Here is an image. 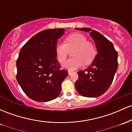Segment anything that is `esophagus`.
I'll return each instance as SVG.
<instances>
[{"mask_svg": "<svg viewBox=\"0 0 132 132\" xmlns=\"http://www.w3.org/2000/svg\"><path fill=\"white\" fill-rule=\"evenodd\" d=\"M72 73H73V72H72V71H68V75H71Z\"/></svg>", "mask_w": 132, "mask_h": 132, "instance_id": "34e87169", "label": "esophagus"}]
</instances>
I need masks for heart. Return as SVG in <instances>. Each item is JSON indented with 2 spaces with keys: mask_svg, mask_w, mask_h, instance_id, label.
Wrapping results in <instances>:
<instances>
[{
  "mask_svg": "<svg viewBox=\"0 0 132 132\" xmlns=\"http://www.w3.org/2000/svg\"><path fill=\"white\" fill-rule=\"evenodd\" d=\"M74 57L66 60L63 64V68L73 71L82 67L84 63L88 64L92 61L96 54L95 46L80 33H74L66 37L65 43H58L55 47L57 60L63 63L66 59L69 50H74Z\"/></svg>",
  "mask_w": 132,
  "mask_h": 132,
  "instance_id": "obj_1",
  "label": "heart"
}]
</instances>
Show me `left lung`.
Segmentation results:
<instances>
[{
	"label": "left lung",
	"instance_id": "obj_1",
	"mask_svg": "<svg viewBox=\"0 0 132 132\" xmlns=\"http://www.w3.org/2000/svg\"><path fill=\"white\" fill-rule=\"evenodd\" d=\"M89 32L96 46L97 54L87 69L78 71L75 87L82 96L98 97L108 90L118 69V53L111 42L90 28H76Z\"/></svg>",
	"mask_w": 132,
	"mask_h": 132
}]
</instances>
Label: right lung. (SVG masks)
Here are the masks:
<instances>
[{
  "label": "right lung",
  "instance_id": "1",
  "mask_svg": "<svg viewBox=\"0 0 132 132\" xmlns=\"http://www.w3.org/2000/svg\"><path fill=\"white\" fill-rule=\"evenodd\" d=\"M65 31L54 29L40 32L20 51L16 79L23 92L33 100H53L61 91V83L68 73L61 69L55 47Z\"/></svg>",
  "mask_w": 132,
  "mask_h": 132
}]
</instances>
